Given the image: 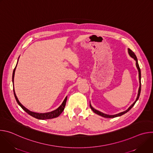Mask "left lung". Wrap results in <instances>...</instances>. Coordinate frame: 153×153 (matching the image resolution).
Here are the masks:
<instances>
[{
	"instance_id": "left-lung-1",
	"label": "left lung",
	"mask_w": 153,
	"mask_h": 153,
	"mask_svg": "<svg viewBox=\"0 0 153 153\" xmlns=\"http://www.w3.org/2000/svg\"><path fill=\"white\" fill-rule=\"evenodd\" d=\"M128 54L131 57H132L133 59H134V60L136 61V67L138 70V71H139V90H138V94H137V98L136 99V100L134 101V102L131 105L127 110L125 111H123V112H121L120 113H118V114H114V115H109V114H105V113H103L97 110H96V109H94L91 105V103H90V108L91 110H93V111L94 113H95L96 114L102 116V117H105V118H114V117H119V116H120L124 114H125L126 113H127L128 111H129L132 108V107L134 105V104L136 103V102L137 101V100L139 99V96H140V91H141V71H140V67H139V63H138V61H137V57L135 55V54L134 53V52H133L130 49H128Z\"/></svg>"
}]
</instances>
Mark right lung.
<instances>
[{
	"instance_id": "right-lung-1",
	"label": "right lung",
	"mask_w": 153,
	"mask_h": 153,
	"mask_svg": "<svg viewBox=\"0 0 153 153\" xmlns=\"http://www.w3.org/2000/svg\"><path fill=\"white\" fill-rule=\"evenodd\" d=\"M20 57V56H19ZM19 57L18 58V60H17V62H18V60H19ZM17 65L16 67L14 68V71H13V78H12V80H13V86H14V74H15V71H16V67H17ZM13 91H14V97H15V99L17 102V103L20 106V107L23 109V110L26 112L28 114H30V116H33V117L34 118H36L37 119H40V120H45V119H53V118H56L57 117H58L62 112L64 110V108H65V105H66V102H67V96L65 98L64 100L63 101L62 103L61 104V105L57 108L56 110H54V111H52L51 112H48V113H36V112H33V111H31L30 110H29L28 109H27V108H25L19 100H18L17 99V97L16 96V93H15V91H14V89L13 88Z\"/></svg>"
}]
</instances>
